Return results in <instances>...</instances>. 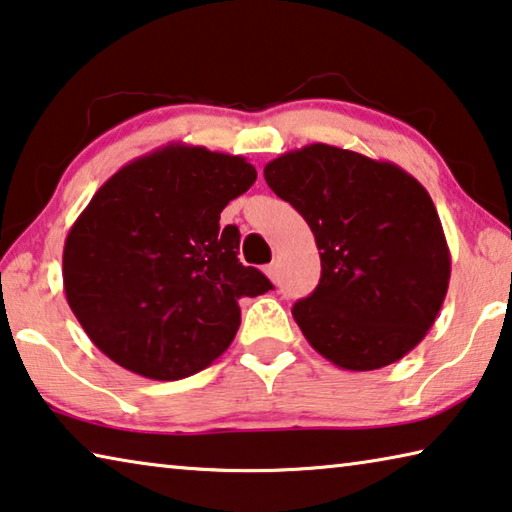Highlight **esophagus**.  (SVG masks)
Instances as JSON below:
<instances>
[{
  "instance_id": "esophagus-1",
  "label": "esophagus",
  "mask_w": 512,
  "mask_h": 512,
  "mask_svg": "<svg viewBox=\"0 0 512 512\" xmlns=\"http://www.w3.org/2000/svg\"><path fill=\"white\" fill-rule=\"evenodd\" d=\"M266 275H269V278L275 282V280H278V262H271L269 266H266Z\"/></svg>"
}]
</instances>
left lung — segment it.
<instances>
[{"mask_svg":"<svg viewBox=\"0 0 512 512\" xmlns=\"http://www.w3.org/2000/svg\"><path fill=\"white\" fill-rule=\"evenodd\" d=\"M314 232L321 280L294 305L316 353L346 371L408 355L444 303L451 253L428 191L389 161L312 143L264 166Z\"/></svg>","mask_w":512,"mask_h":512,"instance_id":"8db88e82","label":"left lung"}]
</instances>
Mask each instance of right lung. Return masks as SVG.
I'll use <instances>...</instances> for the list:
<instances>
[{"label":"right lung","mask_w":512,"mask_h":512,"mask_svg":"<svg viewBox=\"0 0 512 512\" xmlns=\"http://www.w3.org/2000/svg\"><path fill=\"white\" fill-rule=\"evenodd\" d=\"M257 170L243 157L170 143L111 175L70 227L63 289L91 342L127 371L180 380L227 351L241 298L273 289L239 262L227 202Z\"/></svg>","instance_id":"right-lung-1"}]
</instances>
